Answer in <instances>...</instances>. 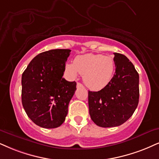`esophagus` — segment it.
I'll return each instance as SVG.
<instances>
[{
	"label": "esophagus",
	"instance_id": "obj_1",
	"mask_svg": "<svg viewBox=\"0 0 159 159\" xmlns=\"http://www.w3.org/2000/svg\"><path fill=\"white\" fill-rule=\"evenodd\" d=\"M76 88H77V89H79V88H83V84H81V83H76Z\"/></svg>",
	"mask_w": 159,
	"mask_h": 159
}]
</instances>
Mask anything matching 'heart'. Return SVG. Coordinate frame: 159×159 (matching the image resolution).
<instances>
[{
	"instance_id": "b5f03b06",
	"label": "heart",
	"mask_w": 159,
	"mask_h": 159,
	"mask_svg": "<svg viewBox=\"0 0 159 159\" xmlns=\"http://www.w3.org/2000/svg\"><path fill=\"white\" fill-rule=\"evenodd\" d=\"M66 70L71 77L80 73L84 83L93 91L104 89L111 83L115 72V62L111 57L102 54H85L77 56L74 63L66 65Z\"/></svg>"
}]
</instances>
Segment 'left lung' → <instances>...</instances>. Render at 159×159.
I'll return each mask as SVG.
<instances>
[{"label": "left lung", "instance_id": "1", "mask_svg": "<svg viewBox=\"0 0 159 159\" xmlns=\"http://www.w3.org/2000/svg\"><path fill=\"white\" fill-rule=\"evenodd\" d=\"M116 71L112 80L99 91H89L92 121L102 127H116L130 118L139 99V76L126 56L114 53Z\"/></svg>", "mask_w": 159, "mask_h": 159}]
</instances>
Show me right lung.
I'll list each match as a JSON object with an SVG mask.
<instances>
[{
    "label": "right lung",
    "mask_w": 159,
    "mask_h": 159,
    "mask_svg": "<svg viewBox=\"0 0 159 159\" xmlns=\"http://www.w3.org/2000/svg\"><path fill=\"white\" fill-rule=\"evenodd\" d=\"M70 49H52L39 54L22 74V104L34 124L55 128L64 122L76 90V82L62 77Z\"/></svg>",
    "instance_id": "add662e5"
}]
</instances>
